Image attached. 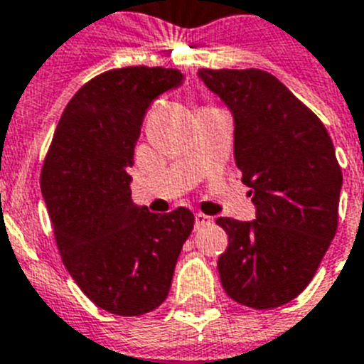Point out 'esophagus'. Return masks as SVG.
Masks as SVG:
<instances>
[{
  "mask_svg": "<svg viewBox=\"0 0 364 364\" xmlns=\"http://www.w3.org/2000/svg\"><path fill=\"white\" fill-rule=\"evenodd\" d=\"M210 221H213V218L207 216V214H203V213L196 214V227H198V229H200V227L208 225Z\"/></svg>",
  "mask_w": 364,
  "mask_h": 364,
  "instance_id": "34e87169",
  "label": "esophagus"
}]
</instances>
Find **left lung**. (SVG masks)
<instances>
[{
  "instance_id": "obj_1",
  "label": "left lung",
  "mask_w": 364,
  "mask_h": 364,
  "mask_svg": "<svg viewBox=\"0 0 364 364\" xmlns=\"http://www.w3.org/2000/svg\"><path fill=\"white\" fill-rule=\"evenodd\" d=\"M235 117V159L257 220L218 218L229 236L221 286L238 304L271 309L304 291L337 232L343 172L330 134L262 69H200Z\"/></svg>"
}]
</instances>
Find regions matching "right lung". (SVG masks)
<instances>
[{
	"instance_id": "add662e5",
	"label": "right lung",
	"mask_w": 364,
	"mask_h": 364,
	"mask_svg": "<svg viewBox=\"0 0 364 364\" xmlns=\"http://www.w3.org/2000/svg\"><path fill=\"white\" fill-rule=\"evenodd\" d=\"M183 82L179 69H109L75 93L42 166L60 257L84 295L109 314L139 317L168 296L194 214L179 207L154 214L132 201L134 164L144 113Z\"/></svg>"
}]
</instances>
